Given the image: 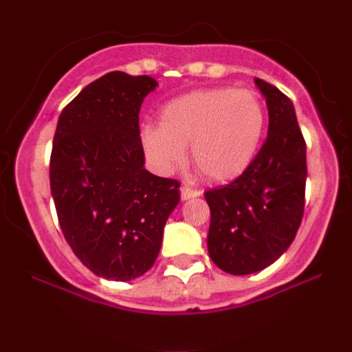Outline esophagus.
Segmentation results:
<instances>
[{
	"label": "esophagus",
	"instance_id": "esophagus-1",
	"mask_svg": "<svg viewBox=\"0 0 352 352\" xmlns=\"http://www.w3.org/2000/svg\"><path fill=\"white\" fill-rule=\"evenodd\" d=\"M180 195H182V200L197 199V197L201 195V190L190 187V185H182V187H180Z\"/></svg>",
	"mask_w": 352,
	"mask_h": 352
}]
</instances>
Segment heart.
Masks as SVG:
<instances>
[{
    "mask_svg": "<svg viewBox=\"0 0 352 352\" xmlns=\"http://www.w3.org/2000/svg\"><path fill=\"white\" fill-rule=\"evenodd\" d=\"M265 129V106L253 91L200 89L165 104L159 127L144 129L142 144L160 172L179 168L190 145L193 164L207 179L227 182L252 165Z\"/></svg>",
    "mask_w": 352,
    "mask_h": 352,
    "instance_id": "1",
    "label": "heart"
}]
</instances>
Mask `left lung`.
Wrapping results in <instances>:
<instances>
[{
  "mask_svg": "<svg viewBox=\"0 0 352 352\" xmlns=\"http://www.w3.org/2000/svg\"><path fill=\"white\" fill-rule=\"evenodd\" d=\"M268 137L238 179L205 192L208 254L230 274L261 272L293 243L305 212L306 142L292 99L263 79Z\"/></svg>",
  "mask_w": 352,
  "mask_h": 352,
  "instance_id": "left-lung-1",
  "label": "left lung"
}]
</instances>
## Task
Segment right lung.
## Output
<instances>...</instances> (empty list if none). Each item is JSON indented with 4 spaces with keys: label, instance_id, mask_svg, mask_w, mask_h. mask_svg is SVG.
<instances>
[{
    "label": "right lung",
    "instance_id": "obj_1",
    "mask_svg": "<svg viewBox=\"0 0 352 352\" xmlns=\"http://www.w3.org/2000/svg\"><path fill=\"white\" fill-rule=\"evenodd\" d=\"M157 87L148 76L112 71L60 112L50 180L63 235L100 278L131 281L152 268L180 182L144 168L139 112Z\"/></svg>",
    "mask_w": 352,
    "mask_h": 352
}]
</instances>
